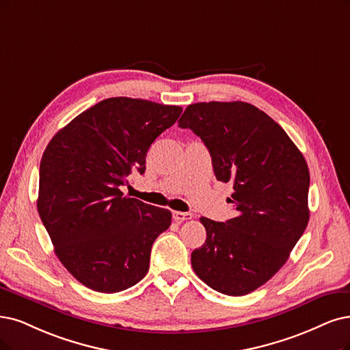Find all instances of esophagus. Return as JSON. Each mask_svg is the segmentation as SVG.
I'll use <instances>...</instances> for the list:
<instances>
[{
  "mask_svg": "<svg viewBox=\"0 0 350 350\" xmlns=\"http://www.w3.org/2000/svg\"><path fill=\"white\" fill-rule=\"evenodd\" d=\"M193 215L190 212H173V219L177 224H182L185 221H190Z\"/></svg>",
  "mask_w": 350,
  "mask_h": 350,
  "instance_id": "obj_1",
  "label": "esophagus"
}]
</instances>
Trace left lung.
Masks as SVG:
<instances>
[{
  "instance_id": "left-lung-1",
  "label": "left lung",
  "mask_w": 350,
  "mask_h": 350,
  "mask_svg": "<svg viewBox=\"0 0 350 350\" xmlns=\"http://www.w3.org/2000/svg\"><path fill=\"white\" fill-rule=\"evenodd\" d=\"M178 126L202 138L219 182L234 183L237 211L226 222L200 217L206 241L191 267L219 293H252L286 264L307 228V163L287 133L247 102L193 103Z\"/></svg>"
}]
</instances>
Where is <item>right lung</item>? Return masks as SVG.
<instances>
[{"label": "right lung", "instance_id": "add662e5", "mask_svg": "<svg viewBox=\"0 0 350 350\" xmlns=\"http://www.w3.org/2000/svg\"><path fill=\"white\" fill-rule=\"evenodd\" d=\"M176 105L108 98L51 138L40 161L37 211L55 252L85 287L118 293L146 277L172 212L120 190L146 172L150 146L182 113Z\"/></svg>", "mask_w": 350, "mask_h": 350}]
</instances>
